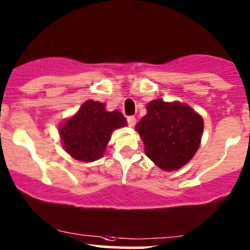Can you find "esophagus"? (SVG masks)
I'll list each match as a JSON object with an SVG mask.
<instances>
[{"label":"esophagus","instance_id":"1","mask_svg":"<svg viewBox=\"0 0 250 250\" xmlns=\"http://www.w3.org/2000/svg\"><path fill=\"white\" fill-rule=\"evenodd\" d=\"M127 123H128V126H131V127H133V126L137 124V119H135L134 116H128V117H127Z\"/></svg>","mask_w":250,"mask_h":250}]
</instances>
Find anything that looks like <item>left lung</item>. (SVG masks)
<instances>
[{
	"label": "left lung",
	"instance_id": "8db88e82",
	"mask_svg": "<svg viewBox=\"0 0 250 250\" xmlns=\"http://www.w3.org/2000/svg\"><path fill=\"white\" fill-rule=\"evenodd\" d=\"M147 115L135 126L147 156L164 171L179 170L192 160L201 145L203 119L188 104L161 99L146 106Z\"/></svg>",
	"mask_w": 250,
	"mask_h": 250
}]
</instances>
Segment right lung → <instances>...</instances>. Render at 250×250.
Instances as JSON below:
<instances>
[{"label": "right lung", "instance_id": "add662e5", "mask_svg": "<svg viewBox=\"0 0 250 250\" xmlns=\"http://www.w3.org/2000/svg\"><path fill=\"white\" fill-rule=\"evenodd\" d=\"M127 125L118 110L106 111L105 104L87 100L79 110L60 125L58 133L64 149L80 162H94L104 155L116 128Z\"/></svg>", "mask_w": 250, "mask_h": 250}]
</instances>
